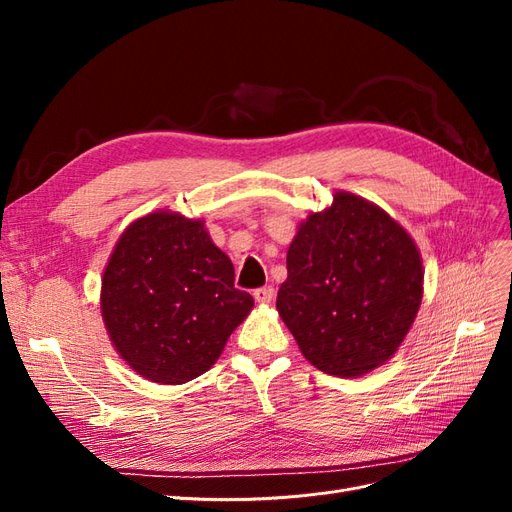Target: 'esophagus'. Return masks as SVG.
I'll use <instances>...</instances> for the list:
<instances>
[{
    "label": "esophagus",
    "instance_id": "34e87169",
    "mask_svg": "<svg viewBox=\"0 0 512 512\" xmlns=\"http://www.w3.org/2000/svg\"><path fill=\"white\" fill-rule=\"evenodd\" d=\"M273 297H275V290H273L271 286H265V288H258V290H254V299H256L258 303H262V305L271 303V301H273Z\"/></svg>",
    "mask_w": 512,
    "mask_h": 512
}]
</instances>
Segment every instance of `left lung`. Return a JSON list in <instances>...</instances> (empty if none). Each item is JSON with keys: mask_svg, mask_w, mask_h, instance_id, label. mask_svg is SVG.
Masks as SVG:
<instances>
[{"mask_svg": "<svg viewBox=\"0 0 512 512\" xmlns=\"http://www.w3.org/2000/svg\"><path fill=\"white\" fill-rule=\"evenodd\" d=\"M277 312L305 359L359 378L384 365L423 301V258L406 228L369 200L335 192L309 213L288 254Z\"/></svg>", "mask_w": 512, "mask_h": 512, "instance_id": "left-lung-1", "label": "left lung"}]
</instances>
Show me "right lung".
Instances as JSON below:
<instances>
[{
    "label": "right lung",
    "mask_w": 512,
    "mask_h": 512,
    "mask_svg": "<svg viewBox=\"0 0 512 512\" xmlns=\"http://www.w3.org/2000/svg\"><path fill=\"white\" fill-rule=\"evenodd\" d=\"M252 307L205 220L168 209L123 230L102 275L100 309L113 348L158 384L205 374Z\"/></svg>",
    "instance_id": "right-lung-1"
}]
</instances>
